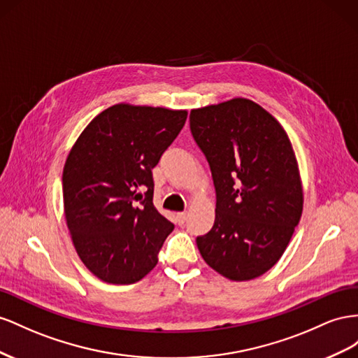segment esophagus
<instances>
[{"instance_id":"34e87169","label":"esophagus","mask_w":358,"mask_h":358,"mask_svg":"<svg viewBox=\"0 0 358 358\" xmlns=\"http://www.w3.org/2000/svg\"><path fill=\"white\" fill-rule=\"evenodd\" d=\"M187 216H189V213H187V211L177 213V220H178V223H180V224L185 223V222L187 220Z\"/></svg>"}]
</instances>
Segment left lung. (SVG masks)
Returning a JSON list of instances; mask_svg holds the SVG:
<instances>
[{"label": "left lung", "instance_id": "1", "mask_svg": "<svg viewBox=\"0 0 358 358\" xmlns=\"http://www.w3.org/2000/svg\"><path fill=\"white\" fill-rule=\"evenodd\" d=\"M190 131L216 190L213 228L196 238L202 258L231 280L259 278L280 259L303 211L287 131L249 99L193 109Z\"/></svg>", "mask_w": 358, "mask_h": 358}]
</instances>
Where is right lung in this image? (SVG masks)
I'll list each match as a JSON object with an SVG mask.
<instances>
[{"label": "right lung", "mask_w": 358, "mask_h": 358, "mask_svg": "<svg viewBox=\"0 0 358 358\" xmlns=\"http://www.w3.org/2000/svg\"><path fill=\"white\" fill-rule=\"evenodd\" d=\"M186 118L187 110L114 105L70 150L63 171L66 222L80 261L103 282L135 283L156 267L173 223L152 203V168Z\"/></svg>", "instance_id": "add662e5"}]
</instances>
